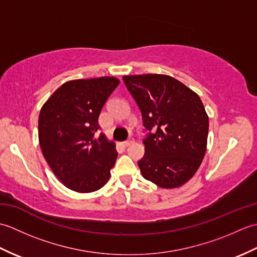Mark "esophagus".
<instances>
[{
    "label": "esophagus",
    "instance_id": "34e87169",
    "mask_svg": "<svg viewBox=\"0 0 257 257\" xmlns=\"http://www.w3.org/2000/svg\"><path fill=\"white\" fill-rule=\"evenodd\" d=\"M134 143H135L134 139H129V140H127V141H123L122 145L125 146V147H128V146H130V145H133Z\"/></svg>",
    "mask_w": 257,
    "mask_h": 257
}]
</instances>
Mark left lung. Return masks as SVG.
Wrapping results in <instances>:
<instances>
[{
  "label": "left lung",
  "mask_w": 257,
  "mask_h": 257,
  "mask_svg": "<svg viewBox=\"0 0 257 257\" xmlns=\"http://www.w3.org/2000/svg\"><path fill=\"white\" fill-rule=\"evenodd\" d=\"M125 86L143 113L146 180L162 189L179 188L198 171L209 134V116L199 95L168 75H125Z\"/></svg>",
  "instance_id": "1"
}]
</instances>
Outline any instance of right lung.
I'll return each instance as SVG.
<instances>
[{
	"label": "right lung",
	"instance_id": "right-lung-1",
	"mask_svg": "<svg viewBox=\"0 0 257 257\" xmlns=\"http://www.w3.org/2000/svg\"><path fill=\"white\" fill-rule=\"evenodd\" d=\"M119 83L109 76L69 80L41 109L42 154L59 181L76 192H94L110 178L118 156L116 144L103 134L96 137V133L101 109Z\"/></svg>",
	"mask_w": 257,
	"mask_h": 257
}]
</instances>
